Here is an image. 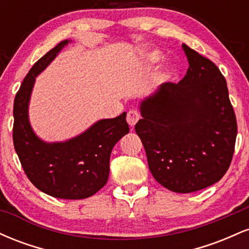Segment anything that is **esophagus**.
<instances>
[{"mask_svg":"<svg viewBox=\"0 0 249 249\" xmlns=\"http://www.w3.org/2000/svg\"><path fill=\"white\" fill-rule=\"evenodd\" d=\"M139 113L137 112V111H134V110H131V111H128L127 112V116H126V121H127V124L130 125L131 127H133L134 125L137 124V122L139 121Z\"/></svg>","mask_w":249,"mask_h":249,"instance_id":"34e87169","label":"esophagus"}]
</instances>
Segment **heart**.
Returning <instances> with one entry per match:
<instances>
[{
    "mask_svg": "<svg viewBox=\"0 0 249 249\" xmlns=\"http://www.w3.org/2000/svg\"><path fill=\"white\" fill-rule=\"evenodd\" d=\"M162 59H164V56L160 51H151V53H147L145 55V62L147 63L148 65H158ZM177 75H178V70L174 65H168L164 69L161 73L162 79L165 81H171V79L176 78Z\"/></svg>",
    "mask_w": 249,
    "mask_h": 249,
    "instance_id": "1",
    "label": "heart"
}]
</instances>
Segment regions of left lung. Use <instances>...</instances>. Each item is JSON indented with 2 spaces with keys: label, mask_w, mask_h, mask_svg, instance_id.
Instances as JSON below:
<instances>
[{
  "label": "left lung",
  "mask_w": 249,
  "mask_h": 249,
  "mask_svg": "<svg viewBox=\"0 0 249 249\" xmlns=\"http://www.w3.org/2000/svg\"><path fill=\"white\" fill-rule=\"evenodd\" d=\"M182 49L190 63L186 76L142 99L134 128L153 178L172 192L191 193L227 172L238 126L218 67L186 44Z\"/></svg>",
  "instance_id": "8db88e82"
}]
</instances>
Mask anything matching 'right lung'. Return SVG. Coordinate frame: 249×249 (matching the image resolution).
Here are the masks:
<instances>
[{
	"instance_id": "right-lung-1",
	"label": "right lung",
	"mask_w": 249,
	"mask_h": 249,
	"mask_svg": "<svg viewBox=\"0 0 249 249\" xmlns=\"http://www.w3.org/2000/svg\"><path fill=\"white\" fill-rule=\"evenodd\" d=\"M71 41L48 51L31 68L14 101L13 139L25 174L42 192L59 199H85L107 184L111 151L128 133L126 112L101 119L84 132L65 142H47L34 132L29 103L36 77Z\"/></svg>"
}]
</instances>
